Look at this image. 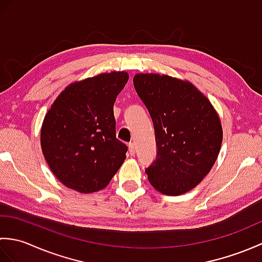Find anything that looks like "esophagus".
Here are the masks:
<instances>
[{"mask_svg":"<svg viewBox=\"0 0 262 262\" xmlns=\"http://www.w3.org/2000/svg\"><path fill=\"white\" fill-rule=\"evenodd\" d=\"M128 149H129V154H130V155H134L135 152H136L135 144H134V143H129V144H128Z\"/></svg>","mask_w":262,"mask_h":262,"instance_id":"34e87169","label":"esophagus"}]
</instances>
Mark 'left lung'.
Segmentation results:
<instances>
[{
    "label": "left lung",
    "instance_id": "8db88e82",
    "mask_svg": "<svg viewBox=\"0 0 262 262\" xmlns=\"http://www.w3.org/2000/svg\"><path fill=\"white\" fill-rule=\"evenodd\" d=\"M135 90L151 116L158 153L145 169L151 185L178 196L207 176L223 132L209 100L191 83L168 75L136 74Z\"/></svg>",
    "mask_w": 262,
    "mask_h": 262
}]
</instances>
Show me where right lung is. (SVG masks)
<instances>
[{
	"instance_id": "right-lung-1",
	"label": "right lung",
	"mask_w": 262,
	"mask_h": 262,
	"mask_svg": "<svg viewBox=\"0 0 262 262\" xmlns=\"http://www.w3.org/2000/svg\"><path fill=\"white\" fill-rule=\"evenodd\" d=\"M128 81L113 72L69 85L43 119V157L68 188L89 193L108 186L126 159L127 145L116 137L114 103Z\"/></svg>"
}]
</instances>
